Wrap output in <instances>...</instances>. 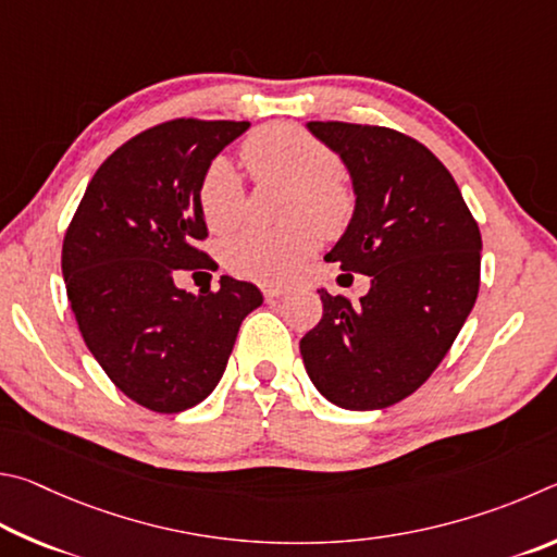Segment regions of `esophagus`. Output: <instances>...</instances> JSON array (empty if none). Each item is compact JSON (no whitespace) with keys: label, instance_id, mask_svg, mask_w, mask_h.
Returning a JSON list of instances; mask_svg holds the SVG:
<instances>
[{"label":"esophagus","instance_id":"obj_1","mask_svg":"<svg viewBox=\"0 0 557 557\" xmlns=\"http://www.w3.org/2000/svg\"><path fill=\"white\" fill-rule=\"evenodd\" d=\"M286 294H288L286 288H276V286H263V298H267V300L281 298V296H286Z\"/></svg>","mask_w":557,"mask_h":557}]
</instances>
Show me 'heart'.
<instances>
[{"label": "heart", "mask_w": 557, "mask_h": 557, "mask_svg": "<svg viewBox=\"0 0 557 557\" xmlns=\"http://www.w3.org/2000/svg\"><path fill=\"white\" fill-rule=\"evenodd\" d=\"M244 163L257 181L290 185L286 214L296 222L286 227H244L220 244L222 263L242 278L259 284H281L290 278L315 249V226L337 234L352 214V193L339 178L333 149L296 124L276 122L253 132L242 146ZM198 205L212 232H224L244 212V183L234 163L224 156L210 161L198 185ZM310 219L314 224L305 222Z\"/></svg>", "instance_id": "b5f03b06"}]
</instances>
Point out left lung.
I'll return each mask as SVG.
<instances>
[{
    "label": "left lung",
    "mask_w": 557,
    "mask_h": 557,
    "mask_svg": "<svg viewBox=\"0 0 557 557\" xmlns=\"http://www.w3.org/2000/svg\"><path fill=\"white\" fill-rule=\"evenodd\" d=\"M343 159L355 212L327 251L367 273L369 294L323 300L300 339L310 382L330 404L376 411L411 396L453 347L480 294L482 237L450 171L411 136L386 126L308 122Z\"/></svg>",
    "instance_id": "left-lung-1"
}]
</instances>
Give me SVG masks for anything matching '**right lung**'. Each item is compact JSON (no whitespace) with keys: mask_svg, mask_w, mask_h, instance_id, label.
<instances>
[{"mask_svg":"<svg viewBox=\"0 0 557 557\" xmlns=\"http://www.w3.org/2000/svg\"><path fill=\"white\" fill-rule=\"evenodd\" d=\"M249 122L173 120L122 144L87 183L63 239L67 300L87 349L120 388L156 413L198 406L224 374L261 290L232 276L188 294L178 271L214 263L198 205L205 169Z\"/></svg>","mask_w":557,"mask_h":557,"instance_id":"right-lung-1","label":"right lung"}]
</instances>
